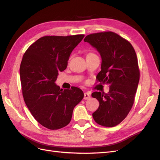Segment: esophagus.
<instances>
[{
  "label": "esophagus",
  "mask_w": 160,
  "mask_h": 160,
  "mask_svg": "<svg viewBox=\"0 0 160 160\" xmlns=\"http://www.w3.org/2000/svg\"><path fill=\"white\" fill-rule=\"evenodd\" d=\"M90 98V94L89 93H84V99L87 100Z\"/></svg>",
  "instance_id": "esophagus-1"
}]
</instances>
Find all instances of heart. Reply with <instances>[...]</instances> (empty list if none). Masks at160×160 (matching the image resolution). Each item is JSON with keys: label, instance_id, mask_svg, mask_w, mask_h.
<instances>
[{"label": "heart", "instance_id": "1", "mask_svg": "<svg viewBox=\"0 0 160 160\" xmlns=\"http://www.w3.org/2000/svg\"><path fill=\"white\" fill-rule=\"evenodd\" d=\"M91 54H93V53H89V54H88V55H91Z\"/></svg>", "mask_w": 160, "mask_h": 160}]
</instances>
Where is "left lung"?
<instances>
[{
	"instance_id": "1",
	"label": "left lung",
	"mask_w": 160,
	"mask_h": 160,
	"mask_svg": "<svg viewBox=\"0 0 160 160\" xmlns=\"http://www.w3.org/2000/svg\"><path fill=\"white\" fill-rule=\"evenodd\" d=\"M84 41L95 48L101 57L97 79L110 86L108 93H92L99 103L92 115L99 125L115 126L126 118L134 102L139 81L136 53L130 42L113 32L91 34Z\"/></svg>"
}]
</instances>
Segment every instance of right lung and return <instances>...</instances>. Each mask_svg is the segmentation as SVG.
I'll return each instance as SVG.
<instances>
[{
    "label": "right lung",
    "mask_w": 160,
    "mask_h": 160,
    "mask_svg": "<svg viewBox=\"0 0 160 160\" xmlns=\"http://www.w3.org/2000/svg\"><path fill=\"white\" fill-rule=\"evenodd\" d=\"M83 37H42L22 57L20 78L24 101L34 118L46 128L59 129L68 125L74 108L83 98L79 88L62 90L55 83L59 72L67 68L71 53Z\"/></svg>",
    "instance_id": "1"
}]
</instances>
